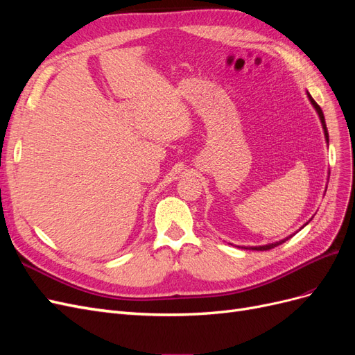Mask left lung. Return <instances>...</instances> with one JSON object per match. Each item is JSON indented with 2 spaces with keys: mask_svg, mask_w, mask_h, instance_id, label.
<instances>
[{
  "mask_svg": "<svg viewBox=\"0 0 355 355\" xmlns=\"http://www.w3.org/2000/svg\"><path fill=\"white\" fill-rule=\"evenodd\" d=\"M306 96H308V99H309V102H311V105H313L314 106V110L317 111V114H318V118H320V121H321V125H323V132H324V137H326V144L329 145V133H327V127H326V120H324V115H323V111H321V108H320V106L317 105V102L313 99V98H311V94L306 92ZM330 175V173H329ZM326 189H327V187H326ZM311 220H313V218H311L305 225H304V227H306V225L311 222ZM302 227V228H304ZM302 228H300V230H302ZM297 232V231H296ZM293 235L295 234H290L288 235V237H286V239H283V240H280V241H275V243H268V244H263V245H249V247H241V249H249V250H270V249H274V247H277V245H280V244H283L284 241H287L288 239H292L293 237Z\"/></svg>",
  "mask_w": 355,
  "mask_h": 355,
  "instance_id": "left-lung-1",
  "label": "left lung"
}]
</instances>
